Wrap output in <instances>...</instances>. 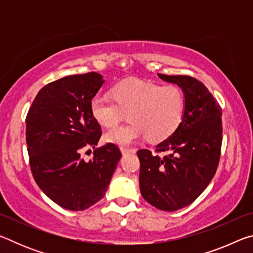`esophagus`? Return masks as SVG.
I'll return each mask as SVG.
<instances>
[{"instance_id":"1","label":"esophagus","mask_w":253,"mask_h":253,"mask_svg":"<svg viewBox=\"0 0 253 253\" xmlns=\"http://www.w3.org/2000/svg\"><path fill=\"white\" fill-rule=\"evenodd\" d=\"M121 152L123 153V155H126V154L134 153V152H135V149H132V148H127V147H124V146H122V147H121Z\"/></svg>"}]
</instances>
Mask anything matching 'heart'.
<instances>
[{
    "instance_id": "heart-1",
    "label": "heart",
    "mask_w": 253,
    "mask_h": 253,
    "mask_svg": "<svg viewBox=\"0 0 253 253\" xmlns=\"http://www.w3.org/2000/svg\"><path fill=\"white\" fill-rule=\"evenodd\" d=\"M113 96L98 93L90 101L93 118L101 126L111 127L128 111L129 123L106 132L105 140L122 146L146 135L149 142H162L181 126L186 99L177 85H162L152 81L126 79L114 85Z\"/></svg>"
}]
</instances>
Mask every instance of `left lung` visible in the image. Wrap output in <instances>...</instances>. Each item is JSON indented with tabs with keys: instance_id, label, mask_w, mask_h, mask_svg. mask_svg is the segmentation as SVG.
Segmentation results:
<instances>
[{
	"instance_id": "1",
	"label": "left lung",
	"mask_w": 253,
	"mask_h": 253,
	"mask_svg": "<svg viewBox=\"0 0 253 253\" xmlns=\"http://www.w3.org/2000/svg\"><path fill=\"white\" fill-rule=\"evenodd\" d=\"M186 99L181 126L156 146L164 157L139 149V187L143 198L162 211L173 212L190 205L207 188L216 172L222 144V109L205 85L193 77L166 76Z\"/></svg>"
}]
</instances>
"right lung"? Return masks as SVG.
Segmentation results:
<instances>
[{
  "label": "right lung",
  "instance_id": "obj_1",
  "mask_svg": "<svg viewBox=\"0 0 253 253\" xmlns=\"http://www.w3.org/2000/svg\"><path fill=\"white\" fill-rule=\"evenodd\" d=\"M105 81L97 72L67 76L44 85L27 115V144L34 179L49 199L84 211L104 198L122 153L108 143L85 162L81 151L97 146L101 127L90 101Z\"/></svg>",
  "mask_w": 253,
  "mask_h": 253
}]
</instances>
